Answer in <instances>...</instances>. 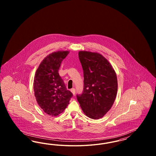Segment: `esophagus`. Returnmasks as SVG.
Returning a JSON list of instances; mask_svg holds the SVG:
<instances>
[{
  "label": "esophagus",
  "instance_id": "1",
  "mask_svg": "<svg viewBox=\"0 0 156 156\" xmlns=\"http://www.w3.org/2000/svg\"><path fill=\"white\" fill-rule=\"evenodd\" d=\"M71 91L72 92V93L73 94V95L75 94V88H72L71 89Z\"/></svg>",
  "mask_w": 156,
  "mask_h": 156
}]
</instances>
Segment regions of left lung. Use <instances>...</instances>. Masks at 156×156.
Listing matches in <instances>:
<instances>
[{
    "label": "left lung",
    "mask_w": 156,
    "mask_h": 156,
    "mask_svg": "<svg viewBox=\"0 0 156 156\" xmlns=\"http://www.w3.org/2000/svg\"><path fill=\"white\" fill-rule=\"evenodd\" d=\"M79 59L83 72V89L76 98L90 118H101L109 111L118 91L117 76L109 61L97 52L81 51Z\"/></svg>",
    "instance_id": "left-lung-1"
}]
</instances>
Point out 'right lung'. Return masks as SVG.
Wrapping results in <instances>:
<instances>
[{"mask_svg": "<svg viewBox=\"0 0 156 156\" xmlns=\"http://www.w3.org/2000/svg\"><path fill=\"white\" fill-rule=\"evenodd\" d=\"M69 52L57 51L47 56L38 67L34 80L37 103L44 112L57 116L64 111L73 97L58 73L62 60Z\"/></svg>", "mask_w": 156, "mask_h": 156, "instance_id": "right-lung-1", "label": "right lung"}]
</instances>
